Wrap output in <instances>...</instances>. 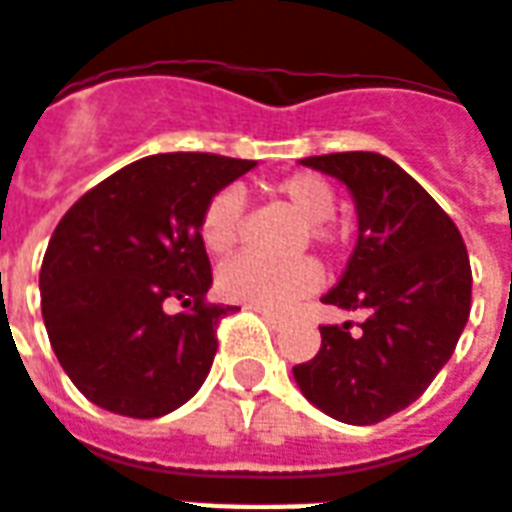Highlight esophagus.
<instances>
[{
    "label": "esophagus",
    "instance_id": "obj_1",
    "mask_svg": "<svg viewBox=\"0 0 512 512\" xmlns=\"http://www.w3.org/2000/svg\"><path fill=\"white\" fill-rule=\"evenodd\" d=\"M249 310H255L257 315H260V318H263V321L268 323V326H271V329H282V318H279V315H274V312H268V310H257V307H249Z\"/></svg>",
    "mask_w": 512,
    "mask_h": 512
}]
</instances>
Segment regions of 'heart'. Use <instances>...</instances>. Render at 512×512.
Returning a JSON list of instances; mask_svg holds the SVG:
<instances>
[{"instance_id": "heart-1", "label": "heart", "mask_w": 512, "mask_h": 512, "mask_svg": "<svg viewBox=\"0 0 512 512\" xmlns=\"http://www.w3.org/2000/svg\"><path fill=\"white\" fill-rule=\"evenodd\" d=\"M274 194H279L304 219L312 244L321 249H332L337 244V233L329 224L337 197H334L329 180L312 175V172H296V175L279 180L274 186ZM241 219H244V197L235 189L219 191L202 211V244L208 246L213 255L230 252L238 244ZM216 285L224 299L241 301L257 310L279 312L293 307L296 301L310 296L312 290L318 288V268L312 266L310 260L277 266V263L244 255L227 260L219 268Z\"/></svg>"}]
</instances>
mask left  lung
I'll return each mask as SVG.
<instances>
[{
	"mask_svg": "<svg viewBox=\"0 0 512 512\" xmlns=\"http://www.w3.org/2000/svg\"><path fill=\"white\" fill-rule=\"evenodd\" d=\"M351 191L359 238L323 301L362 312L321 326V351L293 367L301 395L348 425H376L411 406L450 362L472 304V268L439 202L381 153L301 158Z\"/></svg>",
	"mask_w": 512,
	"mask_h": 512,
	"instance_id": "1",
	"label": "left lung"
}]
</instances>
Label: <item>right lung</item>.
Returning a JSON list of instances; mask_svg holds the SVG:
<instances>
[{"mask_svg":"<svg viewBox=\"0 0 512 512\" xmlns=\"http://www.w3.org/2000/svg\"><path fill=\"white\" fill-rule=\"evenodd\" d=\"M257 161L213 153L139 158L73 202L40 266L51 348L90 403L164 417L197 395L233 307L205 299V205ZM184 310L172 316L166 304Z\"/></svg>","mask_w":512,"mask_h":512,"instance_id":"1","label":"right lung"}]
</instances>
